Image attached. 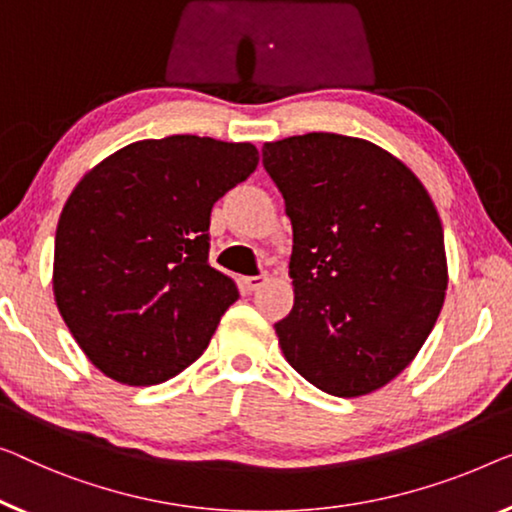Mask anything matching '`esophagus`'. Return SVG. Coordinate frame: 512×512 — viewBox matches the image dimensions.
<instances>
[{"mask_svg": "<svg viewBox=\"0 0 512 512\" xmlns=\"http://www.w3.org/2000/svg\"><path fill=\"white\" fill-rule=\"evenodd\" d=\"M266 282V276L262 273V276H246L241 280V287H243V292H257L259 287H262Z\"/></svg>", "mask_w": 512, "mask_h": 512, "instance_id": "esophagus-1", "label": "esophagus"}]
</instances>
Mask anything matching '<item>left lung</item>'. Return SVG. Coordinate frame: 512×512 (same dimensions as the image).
<instances>
[{
	"label": "left lung",
	"mask_w": 512,
	"mask_h": 512,
	"mask_svg": "<svg viewBox=\"0 0 512 512\" xmlns=\"http://www.w3.org/2000/svg\"><path fill=\"white\" fill-rule=\"evenodd\" d=\"M285 200L294 308L276 324L287 363L319 391L358 398L414 361L448 285L444 227L414 172L335 133L266 142Z\"/></svg>",
	"instance_id": "1"
}]
</instances>
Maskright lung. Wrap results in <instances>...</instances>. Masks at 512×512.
Here are the masks:
<instances>
[{
	"instance_id": "1",
	"label": "right lung",
	"mask_w": 512,
	"mask_h": 512,
	"mask_svg": "<svg viewBox=\"0 0 512 512\" xmlns=\"http://www.w3.org/2000/svg\"><path fill=\"white\" fill-rule=\"evenodd\" d=\"M257 163L250 142L170 135L128 144L75 186L59 216L52 289L103 375L160 384L209 347L239 299L209 264L211 209Z\"/></svg>"
}]
</instances>
